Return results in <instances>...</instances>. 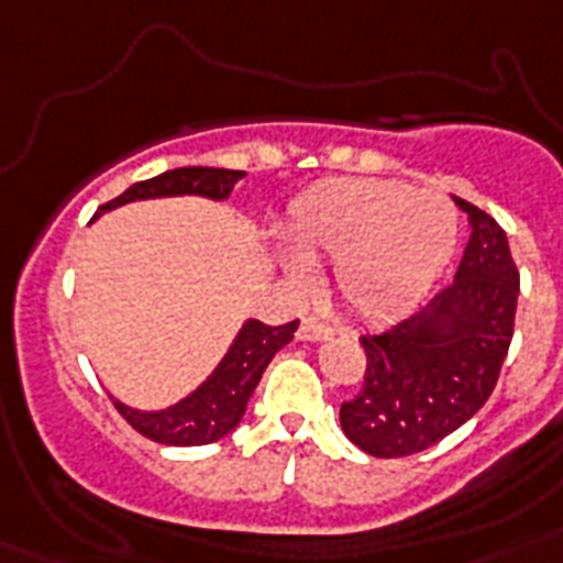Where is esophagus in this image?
I'll return each instance as SVG.
<instances>
[{"instance_id":"obj_1","label":"esophagus","mask_w":563,"mask_h":563,"mask_svg":"<svg viewBox=\"0 0 563 563\" xmlns=\"http://www.w3.org/2000/svg\"><path fill=\"white\" fill-rule=\"evenodd\" d=\"M333 335V327L324 324V321H316V318H303L298 327L300 342H321V339H330Z\"/></svg>"}]
</instances>
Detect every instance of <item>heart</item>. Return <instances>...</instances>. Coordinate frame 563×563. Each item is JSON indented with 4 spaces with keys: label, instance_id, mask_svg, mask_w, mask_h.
<instances>
[{
    "label": "heart",
    "instance_id": "heart-1",
    "mask_svg": "<svg viewBox=\"0 0 563 563\" xmlns=\"http://www.w3.org/2000/svg\"><path fill=\"white\" fill-rule=\"evenodd\" d=\"M283 236L291 251H277V268L291 289H312L309 263H333L339 298L376 318L409 307L435 283L455 251L459 216L444 195L335 178L291 201Z\"/></svg>",
    "mask_w": 563,
    "mask_h": 563
}]
</instances>
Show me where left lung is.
<instances>
[{
  "mask_svg": "<svg viewBox=\"0 0 563 563\" xmlns=\"http://www.w3.org/2000/svg\"><path fill=\"white\" fill-rule=\"evenodd\" d=\"M453 201L471 221L455 280L418 312L360 339L365 383L339 418L344 435L376 459L420 453L471 420L515 335L520 274L506 230L464 198Z\"/></svg>",
  "mask_w": 563,
  "mask_h": 563,
  "instance_id": "obj_1",
  "label": "left lung"
}]
</instances>
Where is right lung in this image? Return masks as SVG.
Instances as JSON below:
<instances>
[{
	"instance_id": "right-lung-1",
	"label": "right lung",
	"mask_w": 563,
	"mask_h": 563,
	"mask_svg": "<svg viewBox=\"0 0 563 563\" xmlns=\"http://www.w3.org/2000/svg\"><path fill=\"white\" fill-rule=\"evenodd\" d=\"M245 178V172L233 169H210V166H184V169H169L157 178L140 180L134 187L104 203L99 210H117L131 201H152V198H180V195H198L210 201H228L233 187ZM298 330V321L289 324L268 327L256 318H247L239 327L236 339L230 342L228 353L212 368V374L203 379L195 391L180 397L166 409H134L128 402L117 400L119 415L140 432L152 438L157 444L169 446H198L212 444L239 427L245 415L247 400L254 394L256 383L263 379V371L274 360V353L291 342Z\"/></svg>"
}]
</instances>
